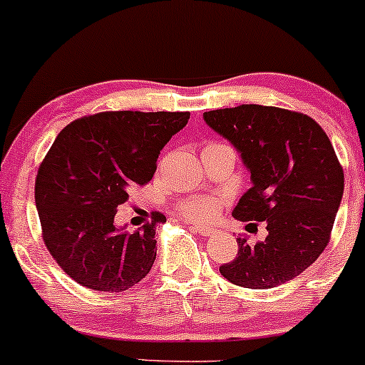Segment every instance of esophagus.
Wrapping results in <instances>:
<instances>
[{"instance_id":"1","label":"esophagus","mask_w":365,"mask_h":365,"mask_svg":"<svg viewBox=\"0 0 365 365\" xmlns=\"http://www.w3.org/2000/svg\"><path fill=\"white\" fill-rule=\"evenodd\" d=\"M190 230H194L196 233H201V235H212L214 230L210 226H201V225H190Z\"/></svg>"}]
</instances>
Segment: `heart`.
Segmentation results:
<instances>
[{
	"instance_id": "obj_1",
	"label": "heart",
	"mask_w": 365,
	"mask_h": 365,
	"mask_svg": "<svg viewBox=\"0 0 365 365\" xmlns=\"http://www.w3.org/2000/svg\"><path fill=\"white\" fill-rule=\"evenodd\" d=\"M208 146H212V144H208ZM180 210H182V214L185 215L187 219H190V221H208V219H212V215L215 214V201L205 196L190 197V200L183 201Z\"/></svg>"
}]
</instances>
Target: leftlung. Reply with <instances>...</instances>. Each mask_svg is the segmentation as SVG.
I'll list each match as a JSON object with an SVG mask.
<instances>
[{
    "instance_id": "1",
    "label": "left lung",
    "mask_w": 365,
    "mask_h": 365,
    "mask_svg": "<svg viewBox=\"0 0 365 365\" xmlns=\"http://www.w3.org/2000/svg\"><path fill=\"white\" fill-rule=\"evenodd\" d=\"M205 123L240 153L251 175L232 215L265 221L267 237H239L222 277L246 289H271L302 274L330 240L344 192V173L324 130L299 112L239 105L203 114Z\"/></svg>"
}]
</instances>
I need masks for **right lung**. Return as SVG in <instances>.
<instances>
[{
  "instance_id": "obj_1",
  "label": "right lung",
  "mask_w": 365,
  "mask_h": 365,
  "mask_svg": "<svg viewBox=\"0 0 365 365\" xmlns=\"http://www.w3.org/2000/svg\"><path fill=\"white\" fill-rule=\"evenodd\" d=\"M189 118V112H100L56 135L38 168L35 205L46 247L74 282L123 292L151 271L155 222L126 232L114 217L130 190L153 178L162 148Z\"/></svg>"
}]
</instances>
